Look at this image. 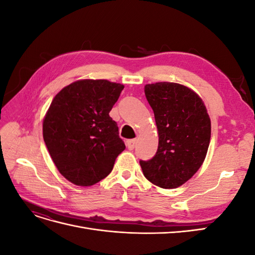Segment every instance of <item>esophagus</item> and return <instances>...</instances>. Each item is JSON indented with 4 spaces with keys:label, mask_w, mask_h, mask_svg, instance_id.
I'll return each instance as SVG.
<instances>
[{
    "label": "esophagus",
    "mask_w": 255,
    "mask_h": 255,
    "mask_svg": "<svg viewBox=\"0 0 255 255\" xmlns=\"http://www.w3.org/2000/svg\"><path fill=\"white\" fill-rule=\"evenodd\" d=\"M135 144H136V139H128V140H127V146H128L129 150H133Z\"/></svg>",
    "instance_id": "esophagus-1"
}]
</instances>
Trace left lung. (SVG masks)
I'll return each instance as SVG.
<instances>
[{
	"label": "left lung",
	"instance_id": "1",
	"mask_svg": "<svg viewBox=\"0 0 255 255\" xmlns=\"http://www.w3.org/2000/svg\"><path fill=\"white\" fill-rule=\"evenodd\" d=\"M144 94L155 117L158 148L151 159L139 164L154 185L176 188L203 164L211 140L210 116L201 98L184 85L148 84Z\"/></svg>",
	"mask_w": 255,
	"mask_h": 255
}]
</instances>
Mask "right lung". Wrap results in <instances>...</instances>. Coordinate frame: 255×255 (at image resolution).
Here are the masks:
<instances>
[{
  "mask_svg": "<svg viewBox=\"0 0 255 255\" xmlns=\"http://www.w3.org/2000/svg\"><path fill=\"white\" fill-rule=\"evenodd\" d=\"M125 86L107 80L76 81L53 99L43 139L58 171L79 186L109 175L126 144L110 112Z\"/></svg>",
  "mask_w": 255,
  "mask_h": 255,
  "instance_id": "add662e5",
  "label": "right lung"
}]
</instances>
